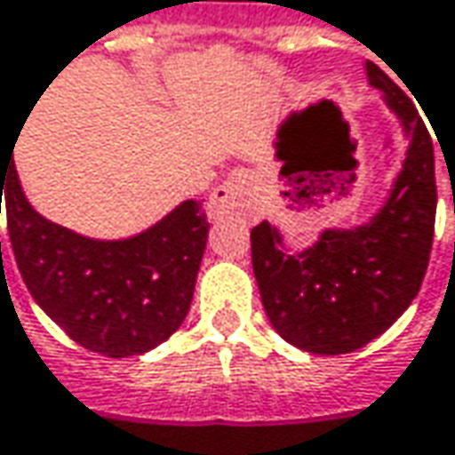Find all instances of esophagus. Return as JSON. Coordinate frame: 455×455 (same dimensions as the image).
Instances as JSON below:
<instances>
[{
  "instance_id": "esophagus-1",
  "label": "esophagus",
  "mask_w": 455,
  "mask_h": 455,
  "mask_svg": "<svg viewBox=\"0 0 455 455\" xmlns=\"http://www.w3.org/2000/svg\"><path fill=\"white\" fill-rule=\"evenodd\" d=\"M257 211L259 180L252 170H234L205 203V216L211 221H221L228 216H254Z\"/></svg>"
}]
</instances>
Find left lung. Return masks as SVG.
I'll use <instances>...</instances> for the list:
<instances>
[{"label": "left lung", "instance_id": "8db88e82", "mask_svg": "<svg viewBox=\"0 0 455 455\" xmlns=\"http://www.w3.org/2000/svg\"><path fill=\"white\" fill-rule=\"evenodd\" d=\"M365 74L407 136L384 203L361 224L324 227L304 250H288L275 224L252 228V270L273 330L316 355L353 353L387 332L417 296L433 247L430 133L387 71L365 61Z\"/></svg>", "mask_w": 455, "mask_h": 455}]
</instances>
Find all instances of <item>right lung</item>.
I'll return each mask as SVG.
<instances>
[{
    "label": "right lung",
    "instance_id": "obj_1",
    "mask_svg": "<svg viewBox=\"0 0 455 455\" xmlns=\"http://www.w3.org/2000/svg\"><path fill=\"white\" fill-rule=\"evenodd\" d=\"M12 148L0 154V203L4 196L14 259L36 304L74 342L108 358L144 355L170 339L190 311L208 242L201 203H177L123 239L84 236L33 208Z\"/></svg>",
    "mask_w": 455,
    "mask_h": 455
}]
</instances>
